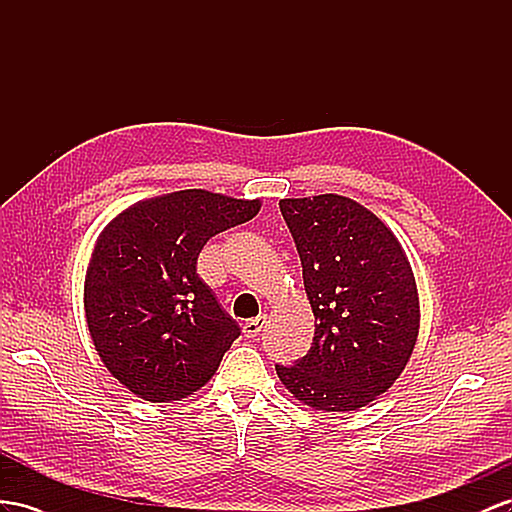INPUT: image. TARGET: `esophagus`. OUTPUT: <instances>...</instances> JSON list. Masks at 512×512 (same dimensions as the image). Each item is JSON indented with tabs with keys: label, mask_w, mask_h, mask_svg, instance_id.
<instances>
[{
	"label": "esophagus",
	"mask_w": 512,
	"mask_h": 512,
	"mask_svg": "<svg viewBox=\"0 0 512 512\" xmlns=\"http://www.w3.org/2000/svg\"><path fill=\"white\" fill-rule=\"evenodd\" d=\"M264 324H266V316H257V318H253V320L244 322V326H242L244 337H246V339H255V337L259 335V331L264 329Z\"/></svg>",
	"instance_id": "esophagus-1"
}]
</instances>
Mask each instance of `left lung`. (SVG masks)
Here are the masks:
<instances>
[{"mask_svg": "<svg viewBox=\"0 0 512 512\" xmlns=\"http://www.w3.org/2000/svg\"><path fill=\"white\" fill-rule=\"evenodd\" d=\"M303 264L316 333L303 359L277 365L285 389L316 411H357L409 363L419 333L415 274L396 235L339 194L281 199Z\"/></svg>", "mask_w": 512, "mask_h": 512, "instance_id": "obj_1", "label": "left lung"}]
</instances>
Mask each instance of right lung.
I'll list each match as a JSON object with an SVG mask.
<instances>
[{"label": "right lung", "mask_w": 512, "mask_h": 512, "mask_svg": "<svg viewBox=\"0 0 512 512\" xmlns=\"http://www.w3.org/2000/svg\"><path fill=\"white\" fill-rule=\"evenodd\" d=\"M259 207L179 190L134 203L101 231L84 281L86 322L103 365L134 396L181 400L216 374L240 326L196 274V259Z\"/></svg>", "instance_id": "right-lung-1"}]
</instances>
